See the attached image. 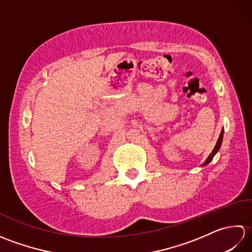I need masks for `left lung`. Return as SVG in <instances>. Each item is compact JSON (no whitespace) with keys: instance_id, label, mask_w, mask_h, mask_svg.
<instances>
[{"instance_id":"1","label":"left lung","mask_w":252,"mask_h":252,"mask_svg":"<svg viewBox=\"0 0 252 252\" xmlns=\"http://www.w3.org/2000/svg\"><path fill=\"white\" fill-rule=\"evenodd\" d=\"M222 140H223V131L221 132V134H220V137H219V140H218V142H217V145H216V147L213 148V151H212V153L210 154V156L208 157V159L206 160V162H205V164H207V163H209L212 160V158H213V156H215V155L218 153V151H219V148L221 147V143H222Z\"/></svg>"}]
</instances>
